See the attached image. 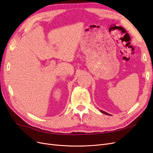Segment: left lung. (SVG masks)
<instances>
[{
	"mask_svg": "<svg viewBox=\"0 0 153 153\" xmlns=\"http://www.w3.org/2000/svg\"><path fill=\"white\" fill-rule=\"evenodd\" d=\"M101 113H103V114H106V115H110L109 114H108V113H106V112H104V111H103V110H101Z\"/></svg>",
	"mask_w": 153,
	"mask_h": 153,
	"instance_id": "obj_1",
	"label": "left lung"
}]
</instances>
